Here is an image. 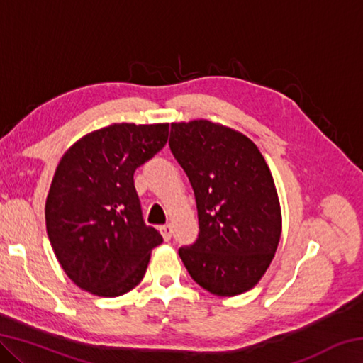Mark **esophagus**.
I'll list each match as a JSON object with an SVG mask.
<instances>
[{
    "label": "esophagus",
    "instance_id": "34e87169",
    "mask_svg": "<svg viewBox=\"0 0 363 363\" xmlns=\"http://www.w3.org/2000/svg\"><path fill=\"white\" fill-rule=\"evenodd\" d=\"M160 230H162V235H163V238L164 240H169L171 238V235H173V227H171L169 224H164V225H162L160 227Z\"/></svg>",
    "mask_w": 363,
    "mask_h": 363
}]
</instances>
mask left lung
<instances>
[{
    "label": "left lung",
    "mask_w": 363,
    "mask_h": 363,
    "mask_svg": "<svg viewBox=\"0 0 363 363\" xmlns=\"http://www.w3.org/2000/svg\"><path fill=\"white\" fill-rule=\"evenodd\" d=\"M169 147L199 210V238L179 248L190 277L216 296H237L266 274L281 235L280 200L257 145L208 120L171 123Z\"/></svg>",
    "instance_id": "left-lung-1"
}]
</instances>
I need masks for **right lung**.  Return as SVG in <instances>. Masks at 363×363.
Masks as SVG:
<instances>
[{
	"label": "right lung",
	"mask_w": 363,
	"mask_h": 363,
	"mask_svg": "<svg viewBox=\"0 0 363 363\" xmlns=\"http://www.w3.org/2000/svg\"><path fill=\"white\" fill-rule=\"evenodd\" d=\"M169 123L113 125L79 138L59 160L45 218L49 242L73 284L115 298L143 280L163 242L145 225L134 171L167 144Z\"/></svg>",
	"instance_id": "obj_1"
}]
</instances>
